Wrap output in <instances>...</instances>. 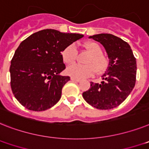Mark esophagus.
<instances>
[{"instance_id":"1","label":"esophagus","mask_w":149,"mask_h":149,"mask_svg":"<svg viewBox=\"0 0 149 149\" xmlns=\"http://www.w3.org/2000/svg\"><path fill=\"white\" fill-rule=\"evenodd\" d=\"M70 79H71V80H72V81H75V82H80V79L75 78V77H71Z\"/></svg>"}]
</instances>
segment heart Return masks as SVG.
<instances>
[{"instance_id": "heart-1", "label": "heart", "mask_w": 149, "mask_h": 149, "mask_svg": "<svg viewBox=\"0 0 149 149\" xmlns=\"http://www.w3.org/2000/svg\"><path fill=\"white\" fill-rule=\"evenodd\" d=\"M84 47L90 54L84 61L86 65H72L66 69V72L70 76L76 78L82 79L91 77L96 72L102 74L108 67V62L102 55V49L97 43L88 42L84 44ZM77 47L74 44H70L65 47L62 52V58L66 64L74 63L77 59Z\"/></svg>"}]
</instances>
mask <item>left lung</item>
I'll return each instance as SVG.
<instances>
[{
    "mask_svg": "<svg viewBox=\"0 0 149 149\" xmlns=\"http://www.w3.org/2000/svg\"><path fill=\"white\" fill-rule=\"evenodd\" d=\"M89 38L102 44L108 54V68L100 84L91 82L90 88L83 93L89 105L99 109L118 106L132 91L136 81V59L129 43L109 33H100Z\"/></svg>",
    "mask_w": 149,
    "mask_h": 149,
    "instance_id": "1",
    "label": "left lung"
}]
</instances>
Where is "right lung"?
<instances>
[{
	"label": "right lung",
	"mask_w": 149,
	"mask_h": 149,
	"mask_svg": "<svg viewBox=\"0 0 149 149\" xmlns=\"http://www.w3.org/2000/svg\"><path fill=\"white\" fill-rule=\"evenodd\" d=\"M82 37L46 29L21 42L12 58L10 72L12 92L23 106L40 112L60 100L63 87L70 79L60 75L66 69L62 51Z\"/></svg>",
	"instance_id": "1"
}]
</instances>
